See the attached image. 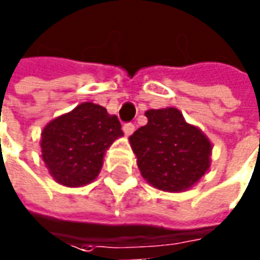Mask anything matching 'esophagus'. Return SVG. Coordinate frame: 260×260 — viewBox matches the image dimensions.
I'll return each mask as SVG.
<instances>
[{
  "label": "esophagus",
  "mask_w": 260,
  "mask_h": 260,
  "mask_svg": "<svg viewBox=\"0 0 260 260\" xmlns=\"http://www.w3.org/2000/svg\"><path fill=\"white\" fill-rule=\"evenodd\" d=\"M122 129H123V132H125L126 135H131V134L135 131V125H134L132 122H126V123H123Z\"/></svg>",
  "instance_id": "34e87169"
}]
</instances>
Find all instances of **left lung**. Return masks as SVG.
Instances as JSON below:
<instances>
[{"instance_id": "obj_1", "label": "left lung", "mask_w": 260, "mask_h": 260, "mask_svg": "<svg viewBox=\"0 0 260 260\" xmlns=\"http://www.w3.org/2000/svg\"><path fill=\"white\" fill-rule=\"evenodd\" d=\"M148 123L129 137L142 177L158 190L184 191L210 167L211 144L175 108L145 112Z\"/></svg>"}]
</instances>
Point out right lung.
I'll list each match as a JSON object with an SVG mask.
<instances>
[{
  "instance_id": "obj_1",
  "label": "right lung",
  "mask_w": 260,
  "mask_h": 260,
  "mask_svg": "<svg viewBox=\"0 0 260 260\" xmlns=\"http://www.w3.org/2000/svg\"><path fill=\"white\" fill-rule=\"evenodd\" d=\"M121 135V122L115 115L101 105L82 103L43 129L41 157L57 183L86 185L98 177L105 151Z\"/></svg>"
}]
</instances>
